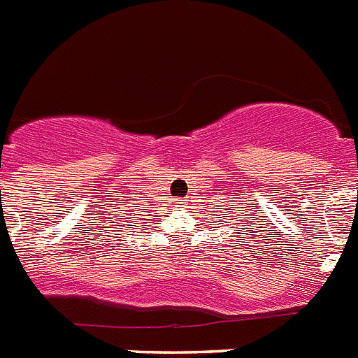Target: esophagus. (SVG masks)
I'll return each mask as SVG.
<instances>
[{"instance_id":"1","label":"esophagus","mask_w":358,"mask_h":358,"mask_svg":"<svg viewBox=\"0 0 358 358\" xmlns=\"http://www.w3.org/2000/svg\"><path fill=\"white\" fill-rule=\"evenodd\" d=\"M176 206H182V201H181V199H177V201H176Z\"/></svg>"}]
</instances>
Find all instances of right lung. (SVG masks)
I'll return each instance as SVG.
<instances>
[{
	"label": "right lung",
	"instance_id": "add662e5",
	"mask_svg": "<svg viewBox=\"0 0 358 358\" xmlns=\"http://www.w3.org/2000/svg\"><path fill=\"white\" fill-rule=\"evenodd\" d=\"M134 212H136V213H124V215H121V221H119V228H117V231H124V234H127L128 235V230H130V228H134V226H136L137 224V222H139V221H141V219H139V217H141V213H139V210H134ZM128 215H132V217H128ZM127 218V221L129 222L128 225H123L122 224V219ZM117 235H121V234H117Z\"/></svg>",
	"mask_w": 358,
	"mask_h": 358
}]
</instances>
